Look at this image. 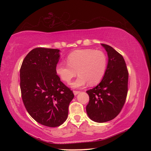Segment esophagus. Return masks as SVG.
Masks as SVG:
<instances>
[{
	"mask_svg": "<svg viewBox=\"0 0 151 151\" xmlns=\"http://www.w3.org/2000/svg\"><path fill=\"white\" fill-rule=\"evenodd\" d=\"M80 93V91H73V93L75 95H77V94Z\"/></svg>",
	"mask_w": 151,
	"mask_h": 151,
	"instance_id": "esophagus-1",
	"label": "esophagus"
}]
</instances>
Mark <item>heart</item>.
Listing matches in <instances>:
<instances>
[{"instance_id": "obj_1", "label": "heart", "mask_w": 151, "mask_h": 151, "mask_svg": "<svg viewBox=\"0 0 151 151\" xmlns=\"http://www.w3.org/2000/svg\"><path fill=\"white\" fill-rule=\"evenodd\" d=\"M67 64L59 62L55 68L57 75L61 80L69 83L76 75L79 76L71 83L73 88H79L88 83L91 85L99 83L105 73L107 60L101 50L81 49L73 51L66 58Z\"/></svg>"}]
</instances>
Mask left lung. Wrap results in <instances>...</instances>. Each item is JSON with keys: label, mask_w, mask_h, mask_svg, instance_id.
Wrapping results in <instances>:
<instances>
[{"label": "left lung", "mask_w": 151, "mask_h": 151, "mask_svg": "<svg viewBox=\"0 0 151 151\" xmlns=\"http://www.w3.org/2000/svg\"><path fill=\"white\" fill-rule=\"evenodd\" d=\"M101 45L109 58L105 73L98 85L86 91L89 96L86 113L96 122L111 121L120 113L127 99L129 80L123 57L111 46Z\"/></svg>", "instance_id": "8db88e82"}]
</instances>
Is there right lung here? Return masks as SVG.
Segmentation results:
<instances>
[{"label": "right lung", "mask_w": 151, "mask_h": 151, "mask_svg": "<svg viewBox=\"0 0 151 151\" xmlns=\"http://www.w3.org/2000/svg\"><path fill=\"white\" fill-rule=\"evenodd\" d=\"M59 52L53 48H34L25 57L20 70L25 108L37 122L49 127H58L66 121L74 98L73 91L56 73Z\"/></svg>", "instance_id": "1"}]
</instances>
